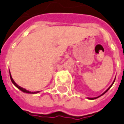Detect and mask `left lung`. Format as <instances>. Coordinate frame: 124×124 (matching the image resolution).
Here are the masks:
<instances>
[{"mask_svg": "<svg viewBox=\"0 0 124 124\" xmlns=\"http://www.w3.org/2000/svg\"><path fill=\"white\" fill-rule=\"evenodd\" d=\"M115 78L114 81H113V84H112V85H110V87H108V89H107V90H106V91H104V93H103L102 95H100V96H98V97H96V98H88V99H89V100H94V99L98 98H99V97H100V96H102V95H104V93H106L107 91H108V89H110V87H111V86H112V85H113V83H114V82H115Z\"/></svg>", "mask_w": 124, "mask_h": 124, "instance_id": "8db88e82", "label": "left lung"}]
</instances>
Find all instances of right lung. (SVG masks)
Wrapping results in <instances>:
<instances>
[{
	"instance_id": "1",
	"label": "right lung",
	"mask_w": 124,
	"mask_h": 124,
	"mask_svg": "<svg viewBox=\"0 0 124 124\" xmlns=\"http://www.w3.org/2000/svg\"><path fill=\"white\" fill-rule=\"evenodd\" d=\"M9 75H10V78H11V80L12 83L14 84V85L17 87V89H20V90H21L22 91H23V92H24V93H39V91H35V92H31V91H28V90H26V89H24V88H22V87H20L19 85H17V84L15 83V81L14 80V79L12 78L11 75V73H10V71H9Z\"/></svg>"
}]
</instances>
